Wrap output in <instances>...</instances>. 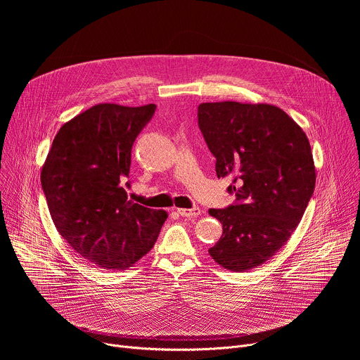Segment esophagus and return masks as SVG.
I'll use <instances>...</instances> for the list:
<instances>
[{
  "label": "esophagus",
  "instance_id": "obj_1",
  "mask_svg": "<svg viewBox=\"0 0 360 360\" xmlns=\"http://www.w3.org/2000/svg\"><path fill=\"white\" fill-rule=\"evenodd\" d=\"M176 212H178L182 218H196V217L200 215V210H199V208H191V210L178 208Z\"/></svg>",
  "mask_w": 360,
  "mask_h": 360
}]
</instances>
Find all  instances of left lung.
<instances>
[{"instance_id":"left-lung-1","label":"left lung","mask_w":360,"mask_h":360,"mask_svg":"<svg viewBox=\"0 0 360 360\" xmlns=\"http://www.w3.org/2000/svg\"><path fill=\"white\" fill-rule=\"evenodd\" d=\"M198 124L217 158L218 178L235 175L228 188L236 203L210 210L224 228L210 249L233 272L261 266L289 240L315 189L316 168L303 129L281 108L236 101L203 102Z\"/></svg>"}]
</instances>
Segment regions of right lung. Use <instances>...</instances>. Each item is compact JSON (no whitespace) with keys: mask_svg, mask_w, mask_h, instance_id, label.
Returning a JSON list of instances; mask_svg holds the SVG:
<instances>
[{"mask_svg":"<svg viewBox=\"0 0 360 360\" xmlns=\"http://www.w3.org/2000/svg\"><path fill=\"white\" fill-rule=\"evenodd\" d=\"M155 105L96 104L57 132L41 171V185L54 225L92 265L125 271L155 245L168 212L128 199L135 138ZM128 185V182H127Z\"/></svg>","mask_w":360,"mask_h":360,"instance_id":"1","label":"right lung"}]
</instances>
